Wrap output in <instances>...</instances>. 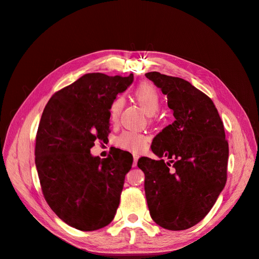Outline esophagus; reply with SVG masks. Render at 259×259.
<instances>
[{"instance_id": "1", "label": "esophagus", "mask_w": 259, "mask_h": 259, "mask_svg": "<svg viewBox=\"0 0 259 259\" xmlns=\"http://www.w3.org/2000/svg\"><path fill=\"white\" fill-rule=\"evenodd\" d=\"M133 158H134V162H133V166H136L137 165V162H138V159H139V155L137 153H134L133 154Z\"/></svg>"}]
</instances>
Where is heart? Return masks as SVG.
<instances>
[{
	"mask_svg": "<svg viewBox=\"0 0 259 259\" xmlns=\"http://www.w3.org/2000/svg\"><path fill=\"white\" fill-rule=\"evenodd\" d=\"M135 98L142 106L148 115H153L158 112L161 105V97L159 92L151 83L145 82L140 84L135 91ZM124 106V98L116 97L110 106V116L112 120H116ZM117 146L123 149H127L134 152L143 151L148 144V137L142 133L125 132L116 139Z\"/></svg>",
	"mask_w": 259,
	"mask_h": 259,
	"instance_id": "obj_1",
	"label": "heart"
}]
</instances>
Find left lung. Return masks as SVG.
Here are the masks:
<instances>
[{
	"label": "left lung",
	"instance_id": "8db88e82",
	"mask_svg": "<svg viewBox=\"0 0 259 259\" xmlns=\"http://www.w3.org/2000/svg\"><path fill=\"white\" fill-rule=\"evenodd\" d=\"M146 77L167 96L175 121L152 140L160 160L142 156L137 166L145 173L151 218L162 228L185 230L207 215L226 185L224 124L211 99L191 83L155 71Z\"/></svg>",
	"mask_w": 259,
	"mask_h": 259
}]
</instances>
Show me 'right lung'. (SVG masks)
I'll return each instance as SVG.
<instances>
[{
  "mask_svg": "<svg viewBox=\"0 0 259 259\" xmlns=\"http://www.w3.org/2000/svg\"><path fill=\"white\" fill-rule=\"evenodd\" d=\"M134 75L86 73L49 100L35 143V166L44 198L62 222L82 231L104 228L120 204L133 155L114 148L101 160L91 153L106 142L110 106Z\"/></svg>",
  "mask_w": 259,
  "mask_h": 259,
  "instance_id": "add662e5",
  "label": "right lung"
}]
</instances>
